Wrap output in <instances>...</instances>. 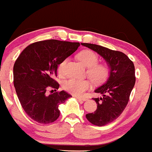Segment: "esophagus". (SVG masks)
Listing matches in <instances>:
<instances>
[{
	"label": "esophagus",
	"instance_id": "1",
	"mask_svg": "<svg viewBox=\"0 0 152 152\" xmlns=\"http://www.w3.org/2000/svg\"><path fill=\"white\" fill-rule=\"evenodd\" d=\"M76 98H77L78 100H81V101H86V100H88L86 98H81V97H76Z\"/></svg>",
	"mask_w": 152,
	"mask_h": 152
}]
</instances>
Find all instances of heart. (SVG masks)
<instances>
[{
  "label": "heart",
  "mask_w": 152,
  "mask_h": 152,
  "mask_svg": "<svg viewBox=\"0 0 152 152\" xmlns=\"http://www.w3.org/2000/svg\"><path fill=\"white\" fill-rule=\"evenodd\" d=\"M78 59L83 64L88 68V74L96 83H103L109 76L110 69L107 65L105 64H97L98 57L93 51L86 49L81 51L78 54ZM66 62L64 60L58 66V71L60 74L64 73V68ZM91 82L88 80H80L76 78H69L64 82L63 88L69 94L74 96H82L84 92L91 88Z\"/></svg>",
  "instance_id": "obj_1"
}]
</instances>
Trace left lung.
Returning a JSON list of instances; mask_svg holds the SVG:
<instances>
[{"mask_svg": "<svg viewBox=\"0 0 152 152\" xmlns=\"http://www.w3.org/2000/svg\"><path fill=\"white\" fill-rule=\"evenodd\" d=\"M81 45L98 53L105 59L110 69L107 81L95 90V93L103 96L93 98L98 105L96 110L86 115L87 120L93 125H107L121 115L128 103L135 84L134 64L121 52L94 44L81 43Z\"/></svg>", "mask_w": 152, "mask_h": 152, "instance_id": "8db88e82", "label": "left lung"}]
</instances>
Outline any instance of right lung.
I'll list each match as a JSON object with an SVG mask.
<instances>
[{
    "instance_id": "add662e5",
    "label": "right lung",
    "mask_w": 152,
    "mask_h": 152,
    "mask_svg": "<svg viewBox=\"0 0 152 152\" xmlns=\"http://www.w3.org/2000/svg\"><path fill=\"white\" fill-rule=\"evenodd\" d=\"M80 46L78 42L49 39L27 46L13 66L16 94L25 113L34 121L49 124L60 115L58 106L71 97L65 91L46 95L49 87L58 89L54 79L58 65Z\"/></svg>"
}]
</instances>
